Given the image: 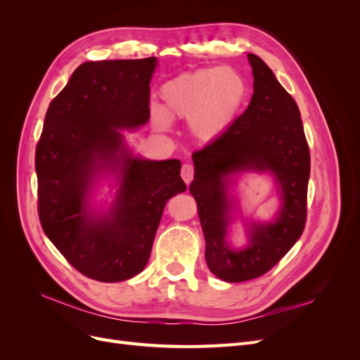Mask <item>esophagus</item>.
I'll return each instance as SVG.
<instances>
[{"mask_svg": "<svg viewBox=\"0 0 360 360\" xmlns=\"http://www.w3.org/2000/svg\"><path fill=\"white\" fill-rule=\"evenodd\" d=\"M193 165H191V163H184L183 168H181V179L184 180V183H191L192 179H193Z\"/></svg>", "mask_w": 360, "mask_h": 360, "instance_id": "34e87169", "label": "esophagus"}]
</instances>
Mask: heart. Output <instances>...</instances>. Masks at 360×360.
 I'll return each mask as SVG.
<instances>
[{"label":"heart","instance_id":"heart-1","mask_svg":"<svg viewBox=\"0 0 360 360\" xmlns=\"http://www.w3.org/2000/svg\"><path fill=\"white\" fill-rule=\"evenodd\" d=\"M159 96L163 108H150V122L155 129L168 130L171 117L189 120L195 136L213 141L222 136L240 114L248 85L231 68H207L167 81Z\"/></svg>","mask_w":360,"mask_h":360}]
</instances>
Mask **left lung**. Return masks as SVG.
<instances>
[{"label":"left lung","instance_id":"left-lung-1","mask_svg":"<svg viewBox=\"0 0 360 360\" xmlns=\"http://www.w3.org/2000/svg\"><path fill=\"white\" fill-rule=\"evenodd\" d=\"M254 94L246 111L226 132L192 155L191 193L198 204L210 271L226 282L255 279L274 267L299 240L307 224L311 156L296 101L267 64L248 53ZM270 170L278 183L281 207L269 224H255L250 243L234 251L226 243L231 202L227 177L238 170Z\"/></svg>","mask_w":360,"mask_h":360}]
</instances>
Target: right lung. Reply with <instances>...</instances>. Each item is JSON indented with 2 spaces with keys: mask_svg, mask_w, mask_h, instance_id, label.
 <instances>
[{
  "mask_svg": "<svg viewBox=\"0 0 360 360\" xmlns=\"http://www.w3.org/2000/svg\"><path fill=\"white\" fill-rule=\"evenodd\" d=\"M156 57L86 61L53 97L36 147L37 212L43 231L86 278L126 281L143 271L168 200L186 191L177 159L135 158L120 129L150 118ZM120 188L108 214L89 210L101 173Z\"/></svg>",
  "mask_w": 360,
  "mask_h": 360,
  "instance_id": "add662e5",
  "label": "right lung"
}]
</instances>
